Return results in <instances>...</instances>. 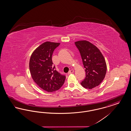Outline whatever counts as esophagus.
<instances>
[{
    "mask_svg": "<svg viewBox=\"0 0 131 131\" xmlns=\"http://www.w3.org/2000/svg\"><path fill=\"white\" fill-rule=\"evenodd\" d=\"M73 72H74V70H71L68 73V74L70 75V74L73 73Z\"/></svg>",
    "mask_w": 131,
    "mask_h": 131,
    "instance_id": "34e87169",
    "label": "esophagus"
}]
</instances>
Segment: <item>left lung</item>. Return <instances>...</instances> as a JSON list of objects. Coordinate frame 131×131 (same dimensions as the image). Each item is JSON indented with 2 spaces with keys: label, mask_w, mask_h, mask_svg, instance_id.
Masks as SVG:
<instances>
[{
  "label": "left lung",
  "mask_w": 131,
  "mask_h": 131,
  "mask_svg": "<svg viewBox=\"0 0 131 131\" xmlns=\"http://www.w3.org/2000/svg\"><path fill=\"white\" fill-rule=\"evenodd\" d=\"M85 68L86 77L81 81V85L92 89L98 86L104 79L106 72L105 59L95 45L87 41L75 42Z\"/></svg>",
  "instance_id": "1"
}]
</instances>
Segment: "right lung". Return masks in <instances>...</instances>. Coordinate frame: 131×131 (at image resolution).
<instances>
[{
	"label": "right lung",
	"instance_id": "add662e5",
	"mask_svg": "<svg viewBox=\"0 0 131 131\" xmlns=\"http://www.w3.org/2000/svg\"><path fill=\"white\" fill-rule=\"evenodd\" d=\"M60 43L46 42L32 53L29 61L31 77L38 85L49 92L59 89L65 82L66 76L56 71L53 65L52 56Z\"/></svg>",
	"mask_w": 131,
	"mask_h": 131
}]
</instances>
